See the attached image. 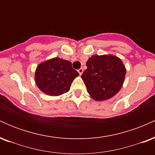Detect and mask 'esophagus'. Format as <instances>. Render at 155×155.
I'll use <instances>...</instances> for the list:
<instances>
[{
  "label": "esophagus",
  "instance_id": "34e87169",
  "mask_svg": "<svg viewBox=\"0 0 155 155\" xmlns=\"http://www.w3.org/2000/svg\"><path fill=\"white\" fill-rule=\"evenodd\" d=\"M78 72H79V75H81L83 73V68H79V70H78Z\"/></svg>",
  "mask_w": 155,
  "mask_h": 155
}]
</instances>
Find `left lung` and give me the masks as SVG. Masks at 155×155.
Segmentation results:
<instances>
[{
	"label": "left lung",
	"instance_id": "1",
	"mask_svg": "<svg viewBox=\"0 0 155 155\" xmlns=\"http://www.w3.org/2000/svg\"><path fill=\"white\" fill-rule=\"evenodd\" d=\"M87 68L81 79L92 99L108 100L122 88L126 68L120 58L114 55H93L86 63Z\"/></svg>",
	"mask_w": 155,
	"mask_h": 155
}]
</instances>
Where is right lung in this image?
<instances>
[{
  "label": "right lung",
  "instance_id": "1",
  "mask_svg": "<svg viewBox=\"0 0 155 155\" xmlns=\"http://www.w3.org/2000/svg\"><path fill=\"white\" fill-rule=\"evenodd\" d=\"M79 75L70 61L54 58L39 64L35 70V80L44 93L58 96L69 91L73 81Z\"/></svg>",
  "mask_w": 155,
  "mask_h": 155
}]
</instances>
